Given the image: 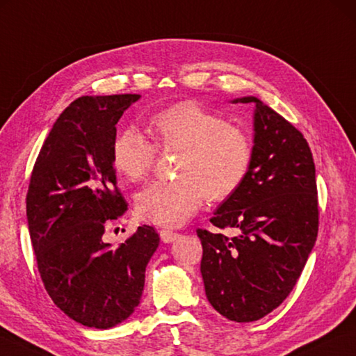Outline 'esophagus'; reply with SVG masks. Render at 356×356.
I'll return each mask as SVG.
<instances>
[{
    "instance_id": "esophagus-1",
    "label": "esophagus",
    "mask_w": 356,
    "mask_h": 356,
    "mask_svg": "<svg viewBox=\"0 0 356 356\" xmlns=\"http://www.w3.org/2000/svg\"><path fill=\"white\" fill-rule=\"evenodd\" d=\"M179 236H180V235L177 234V232H174V230H170V229L160 230V240L163 241V243H172V241H176Z\"/></svg>"
}]
</instances>
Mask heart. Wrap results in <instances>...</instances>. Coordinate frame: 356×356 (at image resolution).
<instances>
[{
	"mask_svg": "<svg viewBox=\"0 0 356 356\" xmlns=\"http://www.w3.org/2000/svg\"><path fill=\"white\" fill-rule=\"evenodd\" d=\"M147 131L157 147L179 149L176 180H157L135 197L146 221L176 227L188 221L204 197L221 200L243 184L252 160V145L241 127L224 122L196 102H180L152 115ZM156 160V147L138 129L115 135L112 161L129 180L143 179Z\"/></svg>",
	"mask_w": 356,
	"mask_h": 356,
	"instance_id": "b5f03b06",
	"label": "heart"
}]
</instances>
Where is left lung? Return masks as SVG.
I'll return each mask as SVG.
<instances>
[{"label": "left lung", "mask_w": 356, "mask_h": 356, "mask_svg": "<svg viewBox=\"0 0 356 356\" xmlns=\"http://www.w3.org/2000/svg\"><path fill=\"white\" fill-rule=\"evenodd\" d=\"M249 171L210 221L238 234L197 230L205 296L224 318L252 322L286 299L318 236L316 170L307 140L255 96Z\"/></svg>", "instance_id": "left-lung-1"}]
</instances>
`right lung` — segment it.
Masks as SVG:
<instances>
[{"instance_id": "right-lung-1", "label": "right lung", "mask_w": 356, "mask_h": 356, "mask_svg": "<svg viewBox=\"0 0 356 356\" xmlns=\"http://www.w3.org/2000/svg\"><path fill=\"white\" fill-rule=\"evenodd\" d=\"M140 95L81 96L60 113L38 152L26 216L38 273L53 302L86 327L112 328L138 307L160 238L151 225L112 249L106 222L127 210L116 188V122Z\"/></svg>"}]
</instances>
